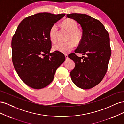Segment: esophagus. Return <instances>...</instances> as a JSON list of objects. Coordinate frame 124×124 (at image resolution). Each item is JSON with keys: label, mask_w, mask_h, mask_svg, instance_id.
<instances>
[{"label": "esophagus", "mask_w": 124, "mask_h": 124, "mask_svg": "<svg viewBox=\"0 0 124 124\" xmlns=\"http://www.w3.org/2000/svg\"><path fill=\"white\" fill-rule=\"evenodd\" d=\"M65 57H66V59H68L69 58V57H68V55H67V54H65Z\"/></svg>", "instance_id": "obj_1"}]
</instances>
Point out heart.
<instances>
[{
  "mask_svg": "<svg viewBox=\"0 0 124 124\" xmlns=\"http://www.w3.org/2000/svg\"><path fill=\"white\" fill-rule=\"evenodd\" d=\"M63 27L70 32L68 36L69 40H72L76 43H78L82 38V32L78 31L77 22L71 18H68L62 22ZM58 27L57 24H54L51 26L49 31V38L52 42H55L57 40V33ZM72 40L67 42H59L54 44L53 49L56 51H59L63 53H67L72 50L74 44Z\"/></svg>",
  "mask_w": 124,
  "mask_h": 124,
  "instance_id": "heart-1",
  "label": "heart"
}]
</instances>
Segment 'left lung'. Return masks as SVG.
Returning <instances> with one entry per match:
<instances>
[{"mask_svg": "<svg viewBox=\"0 0 124 124\" xmlns=\"http://www.w3.org/2000/svg\"><path fill=\"white\" fill-rule=\"evenodd\" d=\"M79 24L83 30L82 38L74 53L68 57L75 62L70 72L71 80L78 87L92 88L102 80L108 70L111 55L109 35L103 25L97 19L84 14H67ZM76 53L85 57H78Z\"/></svg>", "mask_w": 124, "mask_h": 124, "instance_id": "8db88e82", "label": "left lung"}]
</instances>
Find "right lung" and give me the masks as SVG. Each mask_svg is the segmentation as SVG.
<instances>
[{"mask_svg":"<svg viewBox=\"0 0 124 124\" xmlns=\"http://www.w3.org/2000/svg\"><path fill=\"white\" fill-rule=\"evenodd\" d=\"M65 14L39 13L26 17L13 35L12 58L17 74L25 84L34 89L46 87L66 57L59 51L50 53L51 26Z\"/></svg>","mask_w":124,"mask_h":124,"instance_id":"right-lung-1","label":"right lung"}]
</instances>
